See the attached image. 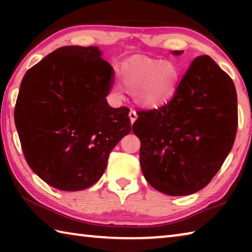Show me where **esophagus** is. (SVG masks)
I'll return each instance as SVG.
<instances>
[{"label": "esophagus", "mask_w": 252, "mask_h": 252, "mask_svg": "<svg viewBox=\"0 0 252 252\" xmlns=\"http://www.w3.org/2000/svg\"><path fill=\"white\" fill-rule=\"evenodd\" d=\"M129 117H130V121H131V123H133L135 120H136V118H138V114H136V112L134 110H130V112H129Z\"/></svg>", "instance_id": "obj_1"}]
</instances>
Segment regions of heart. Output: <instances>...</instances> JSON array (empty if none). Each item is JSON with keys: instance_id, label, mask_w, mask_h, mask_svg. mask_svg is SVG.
<instances>
[{"instance_id": "b5f03b06", "label": "heart", "mask_w": 252, "mask_h": 252, "mask_svg": "<svg viewBox=\"0 0 252 252\" xmlns=\"http://www.w3.org/2000/svg\"><path fill=\"white\" fill-rule=\"evenodd\" d=\"M120 75L139 104L158 108L167 104L176 94L181 72L170 60L135 57L122 65Z\"/></svg>"}]
</instances>
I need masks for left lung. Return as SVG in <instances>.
Listing matches in <instances>:
<instances>
[{"mask_svg": "<svg viewBox=\"0 0 252 252\" xmlns=\"http://www.w3.org/2000/svg\"><path fill=\"white\" fill-rule=\"evenodd\" d=\"M180 55L182 51H173ZM238 127L237 92L230 76L208 57H197L174 96L142 110L132 130L140 139L146 180L169 195L206 187L231 151Z\"/></svg>", "mask_w": 252, "mask_h": 252, "instance_id": "1", "label": "left lung"}]
</instances>
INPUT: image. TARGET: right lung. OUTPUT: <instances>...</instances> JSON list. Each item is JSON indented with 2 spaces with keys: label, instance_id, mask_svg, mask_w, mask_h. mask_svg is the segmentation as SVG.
Here are the masks:
<instances>
[{
  "label": "right lung",
  "instance_id": "right-lung-1",
  "mask_svg": "<svg viewBox=\"0 0 252 252\" xmlns=\"http://www.w3.org/2000/svg\"><path fill=\"white\" fill-rule=\"evenodd\" d=\"M113 75L99 48L78 45L55 50L25 73L15 126L28 164L49 186L79 191L94 185L130 133V110L105 99Z\"/></svg>",
  "mask_w": 252,
  "mask_h": 252
}]
</instances>
